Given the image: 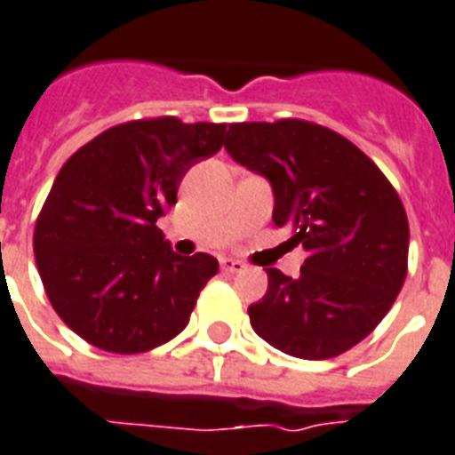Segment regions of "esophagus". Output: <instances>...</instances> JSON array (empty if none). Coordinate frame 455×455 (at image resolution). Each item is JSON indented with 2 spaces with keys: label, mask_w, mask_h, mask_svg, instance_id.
<instances>
[{
  "label": "esophagus",
  "mask_w": 455,
  "mask_h": 455,
  "mask_svg": "<svg viewBox=\"0 0 455 455\" xmlns=\"http://www.w3.org/2000/svg\"><path fill=\"white\" fill-rule=\"evenodd\" d=\"M221 271H227V273H243L247 268L245 264H243V261H238V259H231V257H221Z\"/></svg>",
  "instance_id": "1"
}]
</instances>
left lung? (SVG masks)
<instances>
[{
  "label": "left lung",
  "mask_w": 455,
  "mask_h": 455,
  "mask_svg": "<svg viewBox=\"0 0 455 455\" xmlns=\"http://www.w3.org/2000/svg\"><path fill=\"white\" fill-rule=\"evenodd\" d=\"M224 149L271 184L275 227L306 250L297 280L266 268L268 290L247 308L252 330L291 357L341 355L374 331L407 278L400 196L355 144L308 121L231 124Z\"/></svg>",
  "instance_id": "1"
}]
</instances>
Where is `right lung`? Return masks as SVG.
Listing matches in <instances>:
<instances>
[{
	"label": "right lung",
	"instance_id": "right-lung-1",
	"mask_svg": "<svg viewBox=\"0 0 455 455\" xmlns=\"http://www.w3.org/2000/svg\"><path fill=\"white\" fill-rule=\"evenodd\" d=\"M227 124L164 119L114 125L55 177L35 228V257L55 313L100 350L132 355L187 327L220 264L172 252L158 217L187 170L221 149Z\"/></svg>",
	"mask_w": 455,
	"mask_h": 455
}]
</instances>
